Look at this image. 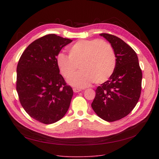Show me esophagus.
Here are the masks:
<instances>
[{
	"label": "esophagus",
	"instance_id": "34e87169",
	"mask_svg": "<svg viewBox=\"0 0 159 159\" xmlns=\"http://www.w3.org/2000/svg\"><path fill=\"white\" fill-rule=\"evenodd\" d=\"M73 91H74V92H75V93H78V92H80V91H81V89H79V88H73Z\"/></svg>",
	"mask_w": 159,
	"mask_h": 159
}]
</instances>
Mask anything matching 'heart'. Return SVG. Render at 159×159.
I'll return each mask as SVG.
<instances>
[{
  "mask_svg": "<svg viewBox=\"0 0 159 159\" xmlns=\"http://www.w3.org/2000/svg\"><path fill=\"white\" fill-rule=\"evenodd\" d=\"M69 56L60 53L56 64L61 74L68 78L79 65L81 71L68 79V83L76 88H86L94 81H106L116 67L114 50L107 42L99 39L80 40L68 49Z\"/></svg>",
  "mask_w": 159,
  "mask_h": 159,
  "instance_id": "heart-1",
  "label": "heart"
}]
</instances>
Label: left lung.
<instances>
[{
    "instance_id": "obj_1",
    "label": "left lung",
    "mask_w": 159,
    "mask_h": 159,
    "mask_svg": "<svg viewBox=\"0 0 159 159\" xmlns=\"http://www.w3.org/2000/svg\"><path fill=\"white\" fill-rule=\"evenodd\" d=\"M111 45L116 67L109 80L98 86L91 107L105 121L113 122L131 112L141 92L142 71L136 52L121 38L100 34Z\"/></svg>"
}]
</instances>
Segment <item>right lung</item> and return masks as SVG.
Listing matches in <instances>:
<instances>
[{
    "label": "right lung",
    "mask_w": 159,
    "mask_h": 159,
    "mask_svg": "<svg viewBox=\"0 0 159 159\" xmlns=\"http://www.w3.org/2000/svg\"><path fill=\"white\" fill-rule=\"evenodd\" d=\"M72 41L54 34L42 36L26 48L18 61L19 100L26 112L40 123H56L69 109L74 92L60 74L56 56Z\"/></svg>",
    "instance_id": "right-lung-1"
}]
</instances>
